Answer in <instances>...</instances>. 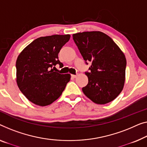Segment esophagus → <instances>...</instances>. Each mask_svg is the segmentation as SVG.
Listing matches in <instances>:
<instances>
[{
	"mask_svg": "<svg viewBox=\"0 0 147 147\" xmlns=\"http://www.w3.org/2000/svg\"><path fill=\"white\" fill-rule=\"evenodd\" d=\"M71 76H72V77H73V78H76L77 76L74 75V74H71Z\"/></svg>",
	"mask_w": 147,
	"mask_h": 147,
	"instance_id": "34e87169",
	"label": "esophagus"
}]
</instances>
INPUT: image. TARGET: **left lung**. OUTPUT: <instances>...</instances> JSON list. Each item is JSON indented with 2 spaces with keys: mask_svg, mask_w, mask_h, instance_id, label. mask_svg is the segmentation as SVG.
<instances>
[{
  "mask_svg": "<svg viewBox=\"0 0 147 147\" xmlns=\"http://www.w3.org/2000/svg\"><path fill=\"white\" fill-rule=\"evenodd\" d=\"M83 59L91 62L88 78L82 88L85 96L97 104L114 100L121 93L125 81L126 58L110 37L99 31L84 32L73 35Z\"/></svg>",
  "mask_w": 147,
  "mask_h": 147,
  "instance_id": "left-lung-1",
  "label": "left lung"
}]
</instances>
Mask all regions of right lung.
Segmentation results:
<instances>
[{
	"mask_svg": "<svg viewBox=\"0 0 147 147\" xmlns=\"http://www.w3.org/2000/svg\"><path fill=\"white\" fill-rule=\"evenodd\" d=\"M69 34L53 35L35 39L18 57L16 82L19 89L33 104L46 106L62 94L71 79V74L53 71L58 53L70 39Z\"/></svg>",
	"mask_w": 147,
	"mask_h": 147,
	"instance_id": "add662e5",
	"label": "right lung"
}]
</instances>
